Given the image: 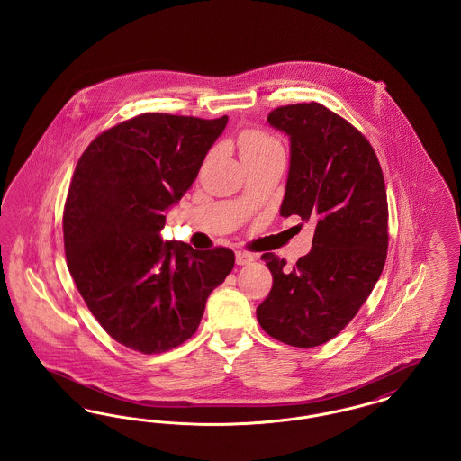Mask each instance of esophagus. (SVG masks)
<instances>
[{
	"instance_id": "1",
	"label": "esophagus",
	"mask_w": 461,
	"mask_h": 461,
	"mask_svg": "<svg viewBox=\"0 0 461 461\" xmlns=\"http://www.w3.org/2000/svg\"><path fill=\"white\" fill-rule=\"evenodd\" d=\"M235 259H237V264H239V266H245V264L252 263V261L256 259V256H254V254H250V252L239 250V252H237V256H235Z\"/></svg>"
}]
</instances>
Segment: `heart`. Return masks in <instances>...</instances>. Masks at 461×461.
Segmentation results:
<instances>
[{"label": "heart", "instance_id": "1", "mask_svg": "<svg viewBox=\"0 0 461 461\" xmlns=\"http://www.w3.org/2000/svg\"><path fill=\"white\" fill-rule=\"evenodd\" d=\"M280 143L271 138L269 134L263 131H245L241 132L239 138V150H240L241 157H249V155L261 154L267 149L278 147Z\"/></svg>", "mask_w": 461, "mask_h": 461}]
</instances>
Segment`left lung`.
<instances>
[{"instance_id":"1","label":"left lung","mask_w":461,"mask_h":461,"mask_svg":"<svg viewBox=\"0 0 461 461\" xmlns=\"http://www.w3.org/2000/svg\"><path fill=\"white\" fill-rule=\"evenodd\" d=\"M267 122L290 138L280 216L314 222L312 249L295 266L261 256L273 275L258 306L267 335L294 348L333 339L365 304L387 258V194L370 141L321 104L285 105Z\"/></svg>"}]
</instances>
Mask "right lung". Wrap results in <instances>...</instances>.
I'll use <instances>...</instances> for the list:
<instances>
[{"label": "right lung", "mask_w": 461, "mask_h": 461, "mask_svg": "<svg viewBox=\"0 0 461 461\" xmlns=\"http://www.w3.org/2000/svg\"><path fill=\"white\" fill-rule=\"evenodd\" d=\"M226 122L141 113L98 134L76 166L64 209L67 266L91 314L132 351L188 340L235 266L230 249L160 239L164 212L190 190Z\"/></svg>", "instance_id": "right-lung-1"}]
</instances>
